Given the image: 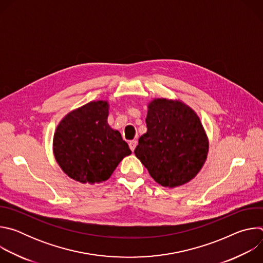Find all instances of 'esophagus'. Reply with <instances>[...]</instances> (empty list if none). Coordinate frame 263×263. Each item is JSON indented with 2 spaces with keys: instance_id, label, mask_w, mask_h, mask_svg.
<instances>
[{
  "instance_id": "1",
  "label": "esophagus",
  "mask_w": 263,
  "mask_h": 263,
  "mask_svg": "<svg viewBox=\"0 0 263 263\" xmlns=\"http://www.w3.org/2000/svg\"><path fill=\"white\" fill-rule=\"evenodd\" d=\"M136 145H137V140H136V139H134V140H131V141L129 142V146H130V148H131V151H132V152H133L134 149H135Z\"/></svg>"
}]
</instances>
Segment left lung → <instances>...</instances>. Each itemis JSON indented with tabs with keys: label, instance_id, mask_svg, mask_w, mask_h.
I'll list each match as a JSON object with an SVG mask.
<instances>
[{
	"label": "left lung",
	"instance_id": "obj_1",
	"mask_svg": "<svg viewBox=\"0 0 263 263\" xmlns=\"http://www.w3.org/2000/svg\"><path fill=\"white\" fill-rule=\"evenodd\" d=\"M147 131L138 139L135 155L160 185L176 187L202 168L208 140L196 112L181 102L157 99L148 105Z\"/></svg>",
	"mask_w": 263,
	"mask_h": 263
}]
</instances>
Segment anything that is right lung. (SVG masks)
I'll return each mask as SVG.
<instances>
[{"mask_svg":"<svg viewBox=\"0 0 263 263\" xmlns=\"http://www.w3.org/2000/svg\"><path fill=\"white\" fill-rule=\"evenodd\" d=\"M108 103L90 102L71 111L54 135L55 158L70 178L82 183L106 181L131 149L108 123Z\"/></svg>","mask_w":263,"mask_h":263,"instance_id":"obj_1","label":"right lung"}]
</instances>
